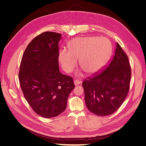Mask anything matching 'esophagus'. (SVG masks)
<instances>
[{
  "mask_svg": "<svg viewBox=\"0 0 146 146\" xmlns=\"http://www.w3.org/2000/svg\"><path fill=\"white\" fill-rule=\"evenodd\" d=\"M74 85H76V86H77V85H80V84L82 83V82H81L80 80H79L78 79H77V80H74Z\"/></svg>",
  "mask_w": 146,
  "mask_h": 146,
  "instance_id": "obj_1",
  "label": "esophagus"
}]
</instances>
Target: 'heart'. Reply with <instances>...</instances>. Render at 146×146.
<instances>
[{
	"instance_id": "heart-1",
	"label": "heart",
	"mask_w": 146,
	"mask_h": 146,
	"mask_svg": "<svg viewBox=\"0 0 146 146\" xmlns=\"http://www.w3.org/2000/svg\"><path fill=\"white\" fill-rule=\"evenodd\" d=\"M68 50L61 48L58 60L66 72H70L76 67L77 60L80 68L88 74H93L107 64L111 50L109 39L105 37H78L68 44Z\"/></svg>"
}]
</instances>
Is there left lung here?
<instances>
[{
	"instance_id": "8db88e82",
	"label": "left lung",
	"mask_w": 146,
	"mask_h": 146,
	"mask_svg": "<svg viewBox=\"0 0 146 146\" xmlns=\"http://www.w3.org/2000/svg\"><path fill=\"white\" fill-rule=\"evenodd\" d=\"M114 53L107 69L82 83L86 107L98 116H107L114 113L129 92L131 78L129 59L118 43Z\"/></svg>"
}]
</instances>
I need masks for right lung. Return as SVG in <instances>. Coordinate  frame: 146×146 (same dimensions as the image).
Masks as SVG:
<instances>
[{
    "label": "right lung",
    "mask_w": 146,
    "mask_h": 146,
    "mask_svg": "<svg viewBox=\"0 0 146 146\" xmlns=\"http://www.w3.org/2000/svg\"><path fill=\"white\" fill-rule=\"evenodd\" d=\"M61 34L46 32L35 37L25 48L19 79L26 100L33 111L45 118L66 110L75 88L72 78L59 70L58 42Z\"/></svg>",
    "instance_id": "1"
}]
</instances>
